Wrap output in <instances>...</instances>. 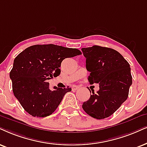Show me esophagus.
<instances>
[{
  "label": "esophagus",
  "instance_id": "34e87169",
  "mask_svg": "<svg viewBox=\"0 0 147 147\" xmlns=\"http://www.w3.org/2000/svg\"><path fill=\"white\" fill-rule=\"evenodd\" d=\"M79 88V87L77 86V85H73V86H72V90H77Z\"/></svg>",
  "mask_w": 147,
  "mask_h": 147
}]
</instances>
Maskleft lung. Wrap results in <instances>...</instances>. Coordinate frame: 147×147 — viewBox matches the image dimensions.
<instances>
[{"label": "left lung", "instance_id": "obj_1", "mask_svg": "<svg viewBox=\"0 0 147 147\" xmlns=\"http://www.w3.org/2000/svg\"><path fill=\"white\" fill-rule=\"evenodd\" d=\"M90 83H99L90 99L84 102L85 112L97 119L109 117L127 100L132 77L129 63L116 50L94 45L82 48ZM90 90V89H89ZM91 93V91H90Z\"/></svg>", "mask_w": 147, "mask_h": 147}]
</instances>
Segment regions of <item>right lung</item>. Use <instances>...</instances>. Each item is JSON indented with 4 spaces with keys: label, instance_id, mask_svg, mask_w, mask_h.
<instances>
[{
    "label": "right lung",
    "instance_id": "obj_1",
    "mask_svg": "<svg viewBox=\"0 0 147 147\" xmlns=\"http://www.w3.org/2000/svg\"><path fill=\"white\" fill-rule=\"evenodd\" d=\"M81 54L75 48L53 44L35 45L21 52L15 58L9 76L14 96L24 110L36 117L54 112L71 88L55 86L51 90L47 81L60 75L63 60Z\"/></svg>",
    "mask_w": 147,
    "mask_h": 147
}]
</instances>
